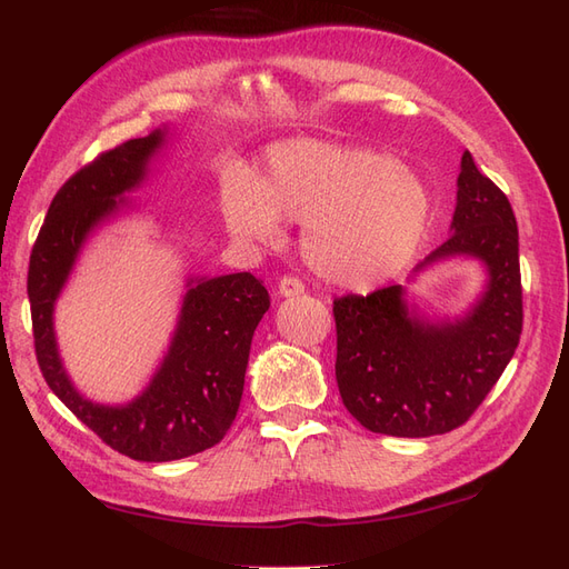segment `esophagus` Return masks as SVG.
<instances>
[{"label": "esophagus", "mask_w": 569, "mask_h": 569, "mask_svg": "<svg viewBox=\"0 0 569 569\" xmlns=\"http://www.w3.org/2000/svg\"><path fill=\"white\" fill-rule=\"evenodd\" d=\"M278 295L284 297V299L299 297V295H303V282L297 280V278H291V274H284V278L278 284Z\"/></svg>", "instance_id": "esophagus-1"}]
</instances>
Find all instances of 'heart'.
Returning <instances> with one entry per match:
<instances>
[{
  "mask_svg": "<svg viewBox=\"0 0 569 569\" xmlns=\"http://www.w3.org/2000/svg\"><path fill=\"white\" fill-rule=\"evenodd\" d=\"M228 230L270 244L280 220L306 228L311 268L339 287L370 289L418 256L432 197L422 178L382 151L291 140L274 144L261 180L232 176L220 194Z\"/></svg>",
  "mask_w": 569,
  "mask_h": 569,
  "instance_id": "heart-1",
  "label": "heart"
}]
</instances>
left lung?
Masks as SVG:
<instances>
[{
  "mask_svg": "<svg viewBox=\"0 0 569 569\" xmlns=\"http://www.w3.org/2000/svg\"><path fill=\"white\" fill-rule=\"evenodd\" d=\"M475 258L487 284L462 318L429 320L401 284L335 301L337 385L370 432L435 437L468 422L522 335L518 222L508 197L462 153L451 237L416 268Z\"/></svg>",
  "mask_w": 569,
  "mask_h": 569,
  "instance_id": "8db88e82",
  "label": "left lung"
}]
</instances>
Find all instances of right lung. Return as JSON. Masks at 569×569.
Wrapping results in <instances>:
<instances>
[{
    "label": "right lung",
    "mask_w": 569,
    "mask_h": 569,
    "mask_svg": "<svg viewBox=\"0 0 569 569\" xmlns=\"http://www.w3.org/2000/svg\"><path fill=\"white\" fill-rule=\"evenodd\" d=\"M168 128L101 153L66 180L30 253L28 299L36 353L49 389L73 416L132 460L166 462L211 449L237 416L253 330L270 308L251 272L189 278L176 332L149 385L128 403H97L68 377L54 332V306L97 228L130 209L126 197L163 149Z\"/></svg>",
    "instance_id": "add662e5"
}]
</instances>
